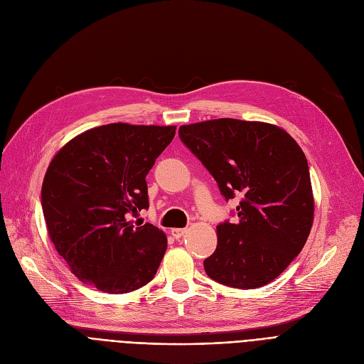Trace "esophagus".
I'll return each instance as SVG.
<instances>
[{"mask_svg":"<svg viewBox=\"0 0 364 364\" xmlns=\"http://www.w3.org/2000/svg\"><path fill=\"white\" fill-rule=\"evenodd\" d=\"M186 231H187L186 228H173V230L171 231V234H172V236H173L175 239H180V237L184 236Z\"/></svg>","mask_w":364,"mask_h":364,"instance_id":"obj_1","label":"esophagus"}]
</instances>
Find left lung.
I'll return each mask as SVG.
<instances>
[{
    "label": "left lung",
    "instance_id": "1",
    "mask_svg": "<svg viewBox=\"0 0 364 364\" xmlns=\"http://www.w3.org/2000/svg\"><path fill=\"white\" fill-rule=\"evenodd\" d=\"M178 134L225 201L240 198L236 222L216 227L205 274L236 289L271 283L301 252L313 225L306 154L283 128L264 122L222 118L183 125Z\"/></svg>",
    "mask_w": 364,
    "mask_h": 364
}]
</instances>
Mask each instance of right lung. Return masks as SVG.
<instances>
[{
  "instance_id": "add662e5",
  "label": "right lung",
  "mask_w": 364,
  "mask_h": 364,
  "mask_svg": "<svg viewBox=\"0 0 364 364\" xmlns=\"http://www.w3.org/2000/svg\"><path fill=\"white\" fill-rule=\"evenodd\" d=\"M173 136L175 127L107 124L51 160L42 184L46 228L80 281L119 295L154 278L166 236L130 218L149 207L145 178Z\"/></svg>"
}]
</instances>
